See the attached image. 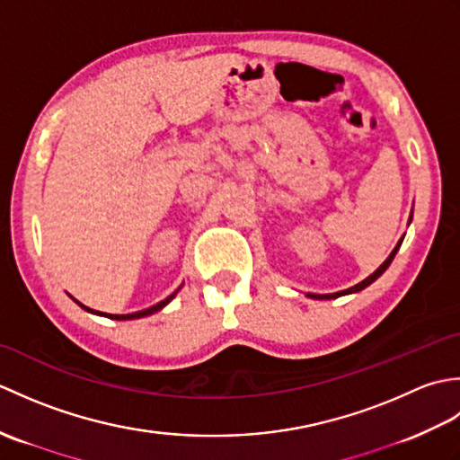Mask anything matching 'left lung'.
Instances as JSON below:
<instances>
[{
  "mask_svg": "<svg viewBox=\"0 0 460 460\" xmlns=\"http://www.w3.org/2000/svg\"><path fill=\"white\" fill-rule=\"evenodd\" d=\"M411 221V219H409ZM402 243H403V239L397 243V247L392 251V255H389L385 261H384V265H379V269L376 270V272H371V275L367 277V279H364L361 282H358L356 287H351V288H346V290H340V292H334V295H308L310 298H318V300H330V298H338V296H344V295H351V292H359V290H364L366 287H369L371 282L374 280H377L381 275H384V272L387 270V267L392 265V261H394V257H395V252L399 251V247H402Z\"/></svg>",
  "mask_w": 460,
  "mask_h": 460,
  "instance_id": "8db88e82",
  "label": "left lung"
}]
</instances>
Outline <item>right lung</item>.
I'll return each mask as SVG.
<instances>
[{
  "label": "right lung",
  "mask_w": 460,
  "mask_h": 460,
  "mask_svg": "<svg viewBox=\"0 0 460 460\" xmlns=\"http://www.w3.org/2000/svg\"><path fill=\"white\" fill-rule=\"evenodd\" d=\"M180 290V288H178ZM178 290L175 292H172V295L168 296V298H164L162 302H158V305H154V306H150V308H146V310H140V312H132V314H104V312H96V310H93V308H89V306H84V305H81L79 300H75L76 305H79L81 308H84L86 312H93V314H101V316H106V318H112V320H134V318H144V316H150V314H154V312H158V310H162L165 305H168V302L178 295Z\"/></svg>",
  "instance_id": "1"
}]
</instances>
